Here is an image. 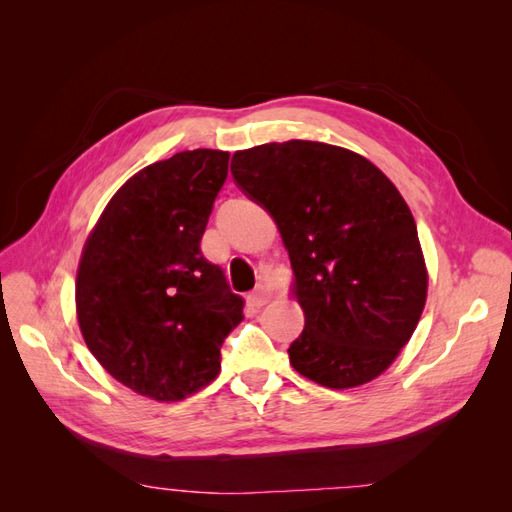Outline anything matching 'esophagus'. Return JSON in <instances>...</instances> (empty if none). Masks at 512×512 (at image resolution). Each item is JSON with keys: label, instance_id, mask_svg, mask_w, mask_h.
I'll return each mask as SVG.
<instances>
[{"label": "esophagus", "instance_id": "esophagus-1", "mask_svg": "<svg viewBox=\"0 0 512 512\" xmlns=\"http://www.w3.org/2000/svg\"><path fill=\"white\" fill-rule=\"evenodd\" d=\"M267 301H269V286L267 284H258L254 288V292L250 294V303L254 307H262Z\"/></svg>", "mask_w": 512, "mask_h": 512}]
</instances>
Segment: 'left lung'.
Masks as SVG:
<instances>
[{
    "label": "left lung",
    "mask_w": 512,
    "mask_h": 512,
    "mask_svg": "<svg viewBox=\"0 0 512 512\" xmlns=\"http://www.w3.org/2000/svg\"><path fill=\"white\" fill-rule=\"evenodd\" d=\"M241 192L280 228L305 327L288 348L329 389L378 378L408 344L427 299L412 213L380 168L342 147L288 141L232 156Z\"/></svg>",
    "instance_id": "left-lung-1"
}]
</instances>
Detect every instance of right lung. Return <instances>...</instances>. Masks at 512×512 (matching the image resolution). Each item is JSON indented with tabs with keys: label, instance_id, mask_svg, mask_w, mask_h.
Segmentation results:
<instances>
[{
	"label": "right lung",
	"instance_id": "1",
	"mask_svg": "<svg viewBox=\"0 0 512 512\" xmlns=\"http://www.w3.org/2000/svg\"><path fill=\"white\" fill-rule=\"evenodd\" d=\"M228 151L194 149L149 164L106 205L76 275V316L98 363L128 389L179 401L220 371L243 299L200 254Z\"/></svg>",
	"mask_w": 512,
	"mask_h": 512
}]
</instances>
